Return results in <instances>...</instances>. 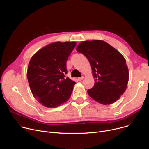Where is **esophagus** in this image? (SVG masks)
Returning <instances> with one entry per match:
<instances>
[{
  "mask_svg": "<svg viewBox=\"0 0 149 149\" xmlns=\"http://www.w3.org/2000/svg\"><path fill=\"white\" fill-rule=\"evenodd\" d=\"M84 79V77H80V78H79V79H78V80H79V81H81L83 79Z\"/></svg>",
  "mask_w": 149,
  "mask_h": 149,
  "instance_id": "esophagus-1",
  "label": "esophagus"
}]
</instances>
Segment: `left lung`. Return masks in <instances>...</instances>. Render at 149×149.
Wrapping results in <instances>:
<instances>
[{
	"mask_svg": "<svg viewBox=\"0 0 149 149\" xmlns=\"http://www.w3.org/2000/svg\"><path fill=\"white\" fill-rule=\"evenodd\" d=\"M77 52L88 59L95 84L88 90L93 100L104 105L118 100L127 88L129 69L126 59L113 46L103 40L81 42Z\"/></svg>",
	"mask_w": 149,
	"mask_h": 149,
	"instance_id": "left-lung-1",
	"label": "left lung"
}]
</instances>
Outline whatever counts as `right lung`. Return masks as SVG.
<instances>
[{
    "label": "right lung",
    "instance_id": "1",
    "mask_svg": "<svg viewBox=\"0 0 149 149\" xmlns=\"http://www.w3.org/2000/svg\"><path fill=\"white\" fill-rule=\"evenodd\" d=\"M75 42H56L44 46L31 57L27 79L33 96L46 107H57L70 98L76 83L67 73L66 61Z\"/></svg>",
    "mask_w": 149,
    "mask_h": 149
}]
</instances>
